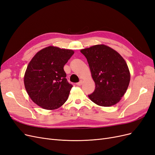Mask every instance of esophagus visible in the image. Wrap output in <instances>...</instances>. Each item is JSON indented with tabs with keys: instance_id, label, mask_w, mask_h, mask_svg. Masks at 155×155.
I'll use <instances>...</instances> for the list:
<instances>
[{
	"instance_id": "obj_1",
	"label": "esophagus",
	"mask_w": 155,
	"mask_h": 155,
	"mask_svg": "<svg viewBox=\"0 0 155 155\" xmlns=\"http://www.w3.org/2000/svg\"><path fill=\"white\" fill-rule=\"evenodd\" d=\"M82 83H83V82H82V81H80L79 82H78L77 84V86H82Z\"/></svg>"
}]
</instances>
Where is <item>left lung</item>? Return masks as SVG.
Returning <instances> with one entry per match:
<instances>
[{"label": "left lung", "mask_w": 155, "mask_h": 155, "mask_svg": "<svg viewBox=\"0 0 155 155\" xmlns=\"http://www.w3.org/2000/svg\"><path fill=\"white\" fill-rule=\"evenodd\" d=\"M91 77L95 84L89 99L100 106H112L120 102L130 82V72L126 62L117 51L104 44L84 48Z\"/></svg>", "instance_id": "left-lung-1"}]
</instances>
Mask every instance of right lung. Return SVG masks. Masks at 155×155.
Returning <instances> with one entry per match:
<instances>
[{"mask_svg": "<svg viewBox=\"0 0 155 155\" xmlns=\"http://www.w3.org/2000/svg\"><path fill=\"white\" fill-rule=\"evenodd\" d=\"M73 54L72 49L49 46L38 51L28 64L24 86L38 106L54 110L66 102L73 86L67 81L64 66Z\"/></svg>", "mask_w": 155, "mask_h": 155, "instance_id": "add662e5", "label": "right lung"}]
</instances>
